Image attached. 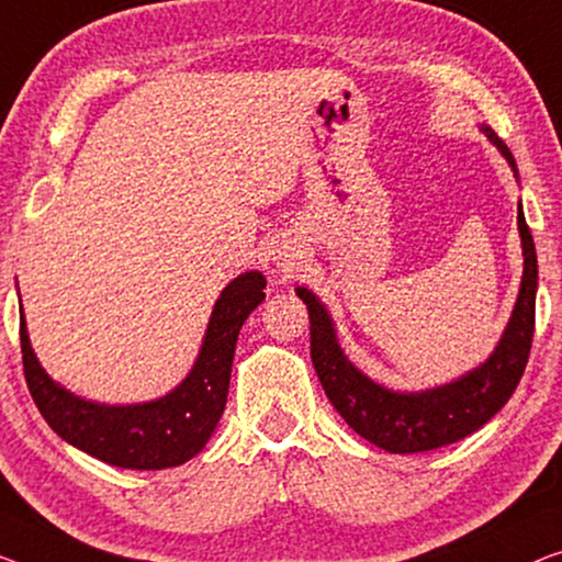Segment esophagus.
<instances>
[{"mask_svg": "<svg viewBox=\"0 0 562 562\" xmlns=\"http://www.w3.org/2000/svg\"><path fill=\"white\" fill-rule=\"evenodd\" d=\"M278 259H280V265L284 267V270H292V267L297 265V255L290 252V249H288V252H280Z\"/></svg>", "mask_w": 562, "mask_h": 562, "instance_id": "obj_1", "label": "esophagus"}]
</instances>
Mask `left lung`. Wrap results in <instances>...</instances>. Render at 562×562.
<instances>
[{
	"instance_id": "1",
	"label": "left lung",
	"mask_w": 562,
	"mask_h": 562,
	"mask_svg": "<svg viewBox=\"0 0 562 562\" xmlns=\"http://www.w3.org/2000/svg\"><path fill=\"white\" fill-rule=\"evenodd\" d=\"M487 131L492 144L515 169V158L495 131ZM517 171V169H515ZM522 237L525 272L513 317L490 361L474 368L464 379L424 393H396L348 363L335 340L333 323L325 307L305 288H297L310 315V358L321 379L325 396L330 398L346 424L375 447L391 454H416L469 437L495 416L520 383L535 333V292H538V255L522 209L517 212Z\"/></svg>"
}]
</instances>
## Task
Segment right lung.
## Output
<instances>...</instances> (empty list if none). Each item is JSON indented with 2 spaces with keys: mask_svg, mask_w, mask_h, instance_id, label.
Segmentation results:
<instances>
[{
  "mask_svg": "<svg viewBox=\"0 0 562 562\" xmlns=\"http://www.w3.org/2000/svg\"><path fill=\"white\" fill-rule=\"evenodd\" d=\"M265 278L245 272L216 300L194 371L169 396L136 406H100L75 398L49 379L30 348L24 317L20 342L24 381L40 414L67 443L123 469H166L196 457L220 424L229 393L237 335L265 300Z\"/></svg>",
  "mask_w": 562,
  "mask_h": 562,
  "instance_id": "right-lung-1",
  "label": "right lung"
}]
</instances>
